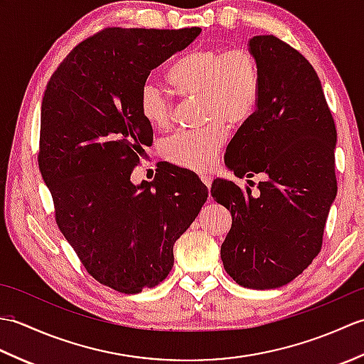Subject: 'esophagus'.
Instances as JSON below:
<instances>
[{"instance_id": "34e87169", "label": "esophagus", "mask_w": 364, "mask_h": 364, "mask_svg": "<svg viewBox=\"0 0 364 364\" xmlns=\"http://www.w3.org/2000/svg\"><path fill=\"white\" fill-rule=\"evenodd\" d=\"M200 180H202V183L205 184V186L210 189V186H211V176H208V175H202L200 176Z\"/></svg>"}]
</instances>
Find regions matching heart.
<instances>
[{"instance_id":"1","label":"heart","mask_w":364,"mask_h":364,"mask_svg":"<svg viewBox=\"0 0 364 364\" xmlns=\"http://www.w3.org/2000/svg\"><path fill=\"white\" fill-rule=\"evenodd\" d=\"M166 78L176 95L200 97V120L206 125L170 137L164 156L180 167L205 172L227 141V127H244L257 111L259 60L249 46L196 50L170 65ZM139 111L151 128L162 131L170 127L172 102L154 84L141 89Z\"/></svg>"}]
</instances>
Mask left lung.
<instances>
[{
	"label": "left lung",
	"mask_w": 364,
	"mask_h": 364,
	"mask_svg": "<svg viewBox=\"0 0 364 364\" xmlns=\"http://www.w3.org/2000/svg\"><path fill=\"white\" fill-rule=\"evenodd\" d=\"M249 48L259 60V102L230 141L225 166L266 180L253 194L218 178L211 196L233 218L220 247L227 274L244 288L274 289L321 252L338 191L336 128L319 76L297 50L275 36H255Z\"/></svg>",
	"instance_id": "obj_1"
}]
</instances>
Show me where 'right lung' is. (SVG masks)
Instances as JSON below:
<instances>
[{"label":"right lung","instance_id":"obj_1","mask_svg":"<svg viewBox=\"0 0 364 364\" xmlns=\"http://www.w3.org/2000/svg\"><path fill=\"white\" fill-rule=\"evenodd\" d=\"M200 28H106L76 45L46 84L38 168L56 222L87 272L137 294L173 267V244L208 198L198 176L161 167L153 181L131 173L153 129L139 111L150 72L186 48Z\"/></svg>","mask_w":364,"mask_h":364}]
</instances>
